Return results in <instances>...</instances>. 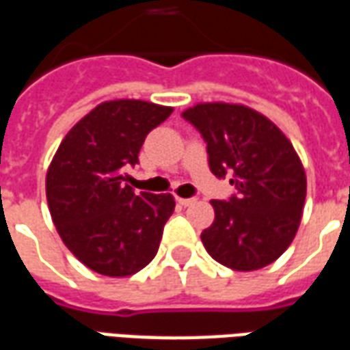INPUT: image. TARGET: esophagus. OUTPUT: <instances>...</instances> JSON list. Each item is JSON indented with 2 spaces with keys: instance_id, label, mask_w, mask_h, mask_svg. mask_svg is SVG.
<instances>
[{
  "instance_id": "34e87169",
  "label": "esophagus",
  "mask_w": 350,
  "mask_h": 350,
  "mask_svg": "<svg viewBox=\"0 0 350 350\" xmlns=\"http://www.w3.org/2000/svg\"><path fill=\"white\" fill-rule=\"evenodd\" d=\"M176 202L182 206H191L197 202V198H182V197H176Z\"/></svg>"
}]
</instances>
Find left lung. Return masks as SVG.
I'll use <instances>...</instances> for the list:
<instances>
[{"label": "left lung", "mask_w": 350, "mask_h": 350, "mask_svg": "<svg viewBox=\"0 0 350 350\" xmlns=\"http://www.w3.org/2000/svg\"><path fill=\"white\" fill-rule=\"evenodd\" d=\"M202 135L210 170L232 174L236 195L212 200L215 219L200 234L227 268L253 271L278 260L296 236L306 202V170L291 140L243 105L198 103L182 112Z\"/></svg>", "instance_id": "1"}]
</instances>
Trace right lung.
Listing matches in <instances>:
<instances>
[{"mask_svg":"<svg viewBox=\"0 0 350 350\" xmlns=\"http://www.w3.org/2000/svg\"><path fill=\"white\" fill-rule=\"evenodd\" d=\"M172 107L148 100H105L72 127L46 172L50 215L64 243L90 270L125 278L152 262L172 195L135 193L125 168L138 163L148 133Z\"/></svg>","mask_w":350,"mask_h":350,"instance_id":"1","label":"right lung"}]
</instances>
